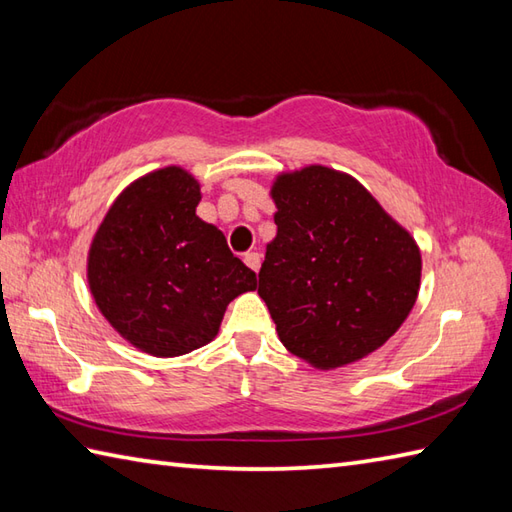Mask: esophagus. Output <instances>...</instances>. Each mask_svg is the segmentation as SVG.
<instances>
[{
  "label": "esophagus",
  "instance_id": "1",
  "mask_svg": "<svg viewBox=\"0 0 512 512\" xmlns=\"http://www.w3.org/2000/svg\"><path fill=\"white\" fill-rule=\"evenodd\" d=\"M244 264H246L250 270H255V273H257L259 266H262V255H259V253H246V255H244Z\"/></svg>",
  "mask_w": 512,
  "mask_h": 512
}]
</instances>
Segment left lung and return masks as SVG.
<instances>
[{
  "mask_svg": "<svg viewBox=\"0 0 512 512\" xmlns=\"http://www.w3.org/2000/svg\"><path fill=\"white\" fill-rule=\"evenodd\" d=\"M270 198L277 235L257 292L279 341L317 369L383 347L418 299L416 239L350 173L325 165L279 173Z\"/></svg>",
  "mask_w": 512,
  "mask_h": 512,
  "instance_id": "obj_1",
  "label": "left lung"
}]
</instances>
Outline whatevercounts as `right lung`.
<instances>
[{
    "label": "right lung",
    "mask_w": 512,
    "mask_h": 512,
    "mask_svg": "<svg viewBox=\"0 0 512 512\" xmlns=\"http://www.w3.org/2000/svg\"><path fill=\"white\" fill-rule=\"evenodd\" d=\"M200 182L178 165L149 171L118 193L96 228L88 286L96 308L140 352L158 358L211 343L235 297L257 275L200 220Z\"/></svg>",
    "instance_id": "obj_1"
}]
</instances>
